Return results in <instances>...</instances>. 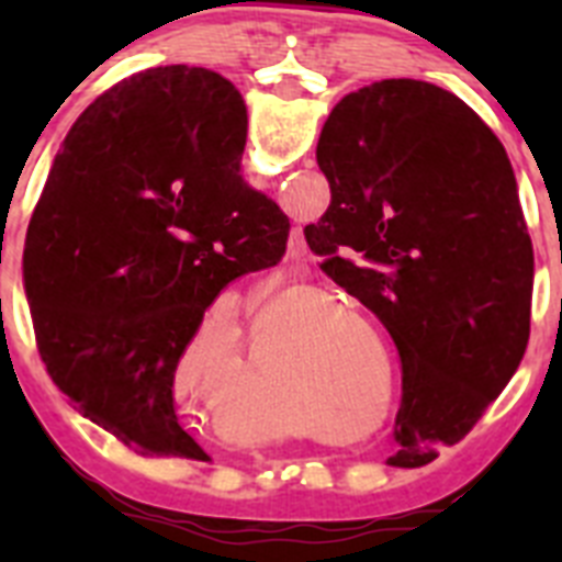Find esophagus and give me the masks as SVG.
<instances>
[{
  "instance_id": "esophagus-1",
  "label": "esophagus",
  "mask_w": 562,
  "mask_h": 562,
  "mask_svg": "<svg viewBox=\"0 0 562 562\" xmlns=\"http://www.w3.org/2000/svg\"><path fill=\"white\" fill-rule=\"evenodd\" d=\"M290 250H292V258H301L304 256V241H301V238H295V241L290 245Z\"/></svg>"
}]
</instances>
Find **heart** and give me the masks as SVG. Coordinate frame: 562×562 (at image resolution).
Returning <instances> with one entry per match:
<instances>
[{"label": "heart", "instance_id": "1", "mask_svg": "<svg viewBox=\"0 0 562 562\" xmlns=\"http://www.w3.org/2000/svg\"><path fill=\"white\" fill-rule=\"evenodd\" d=\"M270 360H272V355H270V349H261L258 351V362H261V366H270ZM362 389H371V391H366V400H374L376 396V389H380V382H376V371H374V380H369L366 382V385H362ZM329 400H346V391H329ZM335 405H340V402H335Z\"/></svg>", "mask_w": 562, "mask_h": 562}]
</instances>
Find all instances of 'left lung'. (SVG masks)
I'll use <instances>...</instances> for the list:
<instances>
[{
  "mask_svg": "<svg viewBox=\"0 0 562 562\" xmlns=\"http://www.w3.org/2000/svg\"><path fill=\"white\" fill-rule=\"evenodd\" d=\"M317 166L331 202L306 245L400 349L389 461L428 464L470 434L529 342L535 252L513 162L453 92L389 78L331 109Z\"/></svg>",
  "mask_w": 562,
  "mask_h": 562,
  "instance_id": "1",
  "label": "left lung"
}]
</instances>
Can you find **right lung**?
Masks as SVG:
<instances>
[{"mask_svg":"<svg viewBox=\"0 0 562 562\" xmlns=\"http://www.w3.org/2000/svg\"><path fill=\"white\" fill-rule=\"evenodd\" d=\"M245 140L227 78L146 69L83 109L30 220L24 295L47 374L148 453L200 450L173 371L220 292L286 250L290 220L238 177Z\"/></svg>","mask_w":562,"mask_h":562,"instance_id":"obj_1","label":"right lung"}]
</instances>
